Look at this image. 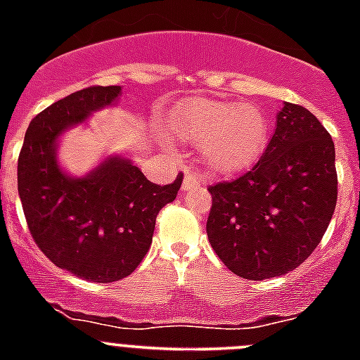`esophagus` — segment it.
<instances>
[{"label": "esophagus", "instance_id": "34e87169", "mask_svg": "<svg viewBox=\"0 0 360 360\" xmlns=\"http://www.w3.org/2000/svg\"><path fill=\"white\" fill-rule=\"evenodd\" d=\"M202 186V176H200L198 173H195V171H186V174H184V182H182V189L184 191H189V189H198V187Z\"/></svg>", "mask_w": 360, "mask_h": 360}]
</instances>
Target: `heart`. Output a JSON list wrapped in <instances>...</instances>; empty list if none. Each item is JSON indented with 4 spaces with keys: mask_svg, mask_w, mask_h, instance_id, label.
<instances>
[{
    "mask_svg": "<svg viewBox=\"0 0 360 360\" xmlns=\"http://www.w3.org/2000/svg\"><path fill=\"white\" fill-rule=\"evenodd\" d=\"M180 131L202 144L203 160L212 171L236 173L259 158L269 122L256 104L196 97L180 111Z\"/></svg>",
    "mask_w": 360,
    "mask_h": 360,
    "instance_id": "heart-1",
    "label": "heart"
}]
</instances>
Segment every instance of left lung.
Returning a JSON list of instances; mask_svg holds the SVG:
<instances>
[{
    "mask_svg": "<svg viewBox=\"0 0 360 360\" xmlns=\"http://www.w3.org/2000/svg\"><path fill=\"white\" fill-rule=\"evenodd\" d=\"M207 191V238L224 265L254 281L287 274L316 250L335 211L332 136L307 108L285 103L252 169Z\"/></svg>",
    "mask_w": 360,
    "mask_h": 360,
    "instance_id": "1",
    "label": "left lung"
}]
</instances>
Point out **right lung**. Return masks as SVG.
<instances>
[{
    "label": "right lung",
    "instance_id": "right-lung-1",
    "mask_svg": "<svg viewBox=\"0 0 360 360\" xmlns=\"http://www.w3.org/2000/svg\"><path fill=\"white\" fill-rule=\"evenodd\" d=\"M120 86H88L32 119L18 158V191L28 231L50 262L94 283H111L141 265L160 209L173 202L184 174L157 186L124 158H108L84 178L56 160L66 128L119 97Z\"/></svg>",
    "mask_w": 360,
    "mask_h": 360
}]
</instances>
